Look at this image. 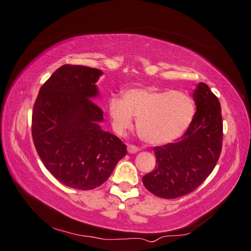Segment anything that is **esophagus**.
<instances>
[{"mask_svg":"<svg viewBox=\"0 0 251 251\" xmlns=\"http://www.w3.org/2000/svg\"><path fill=\"white\" fill-rule=\"evenodd\" d=\"M127 151H128V153H130V154H134V153H137L138 151H139V148L134 146V145H128V147H127Z\"/></svg>","mask_w":251,"mask_h":251,"instance_id":"34e87169","label":"esophagus"}]
</instances>
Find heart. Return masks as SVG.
I'll return each mask as SVG.
<instances>
[{"label":"heart","mask_w":251,"mask_h":251,"mask_svg":"<svg viewBox=\"0 0 251 251\" xmlns=\"http://www.w3.org/2000/svg\"><path fill=\"white\" fill-rule=\"evenodd\" d=\"M108 112L114 129L123 134L137 117V131L140 138L153 146L174 142L188 129L195 114L194 101L180 90L157 87L126 89L122 99L112 97Z\"/></svg>","instance_id":"obj_1"}]
</instances>
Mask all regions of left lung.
I'll return each mask as SVG.
<instances>
[{
    "instance_id": "1",
    "label": "left lung",
    "mask_w": 251,
    "mask_h": 251,
    "mask_svg": "<svg viewBox=\"0 0 251 251\" xmlns=\"http://www.w3.org/2000/svg\"><path fill=\"white\" fill-rule=\"evenodd\" d=\"M196 112L181 139L153 148L156 166L143 176L152 194L177 199L193 192L214 170L222 149L223 126L220 102L205 83L193 93Z\"/></svg>"
}]
</instances>
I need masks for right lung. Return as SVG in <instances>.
Listing matches in <instances>:
<instances>
[{"label":"right lung","instance_id":"1","mask_svg":"<svg viewBox=\"0 0 251 251\" xmlns=\"http://www.w3.org/2000/svg\"><path fill=\"white\" fill-rule=\"evenodd\" d=\"M101 75L89 67H60L41 87L32 112L37 154L47 170L72 189L101 185L127 154L122 140L99 125L103 111L93 99Z\"/></svg>","mask_w":251,"mask_h":251}]
</instances>
